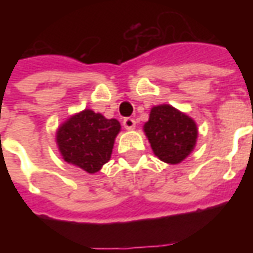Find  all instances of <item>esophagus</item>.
<instances>
[{"instance_id": "1", "label": "esophagus", "mask_w": 253, "mask_h": 253, "mask_svg": "<svg viewBox=\"0 0 253 253\" xmlns=\"http://www.w3.org/2000/svg\"><path fill=\"white\" fill-rule=\"evenodd\" d=\"M123 127H125L126 130H134V128H135V121H134L132 118H126V119L123 121Z\"/></svg>"}]
</instances>
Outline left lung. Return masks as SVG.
<instances>
[{"label": "left lung", "mask_w": 253, "mask_h": 253, "mask_svg": "<svg viewBox=\"0 0 253 253\" xmlns=\"http://www.w3.org/2000/svg\"><path fill=\"white\" fill-rule=\"evenodd\" d=\"M153 153L167 164H179L194 150L198 127L194 119L169 104L156 105L143 126Z\"/></svg>", "instance_id": "obj_1"}]
</instances>
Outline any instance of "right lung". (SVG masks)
<instances>
[{"instance_id":"1","label":"right lung","mask_w":253,"mask_h":253,"mask_svg":"<svg viewBox=\"0 0 253 253\" xmlns=\"http://www.w3.org/2000/svg\"><path fill=\"white\" fill-rule=\"evenodd\" d=\"M121 123L92 110L70 116L57 131V145L63 160L88 173H96L108 163Z\"/></svg>"}]
</instances>
